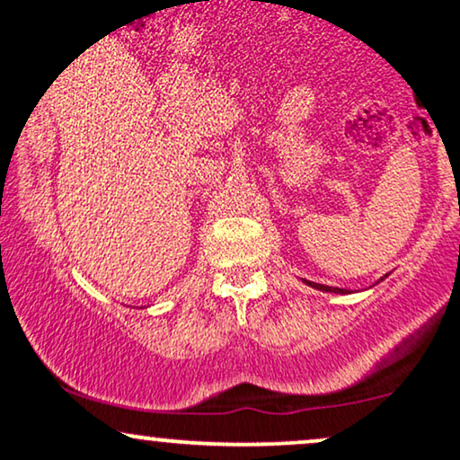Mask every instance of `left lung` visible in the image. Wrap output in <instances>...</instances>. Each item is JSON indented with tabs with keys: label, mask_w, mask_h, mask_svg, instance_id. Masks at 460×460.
Wrapping results in <instances>:
<instances>
[{
	"label": "left lung",
	"mask_w": 460,
	"mask_h": 460,
	"mask_svg": "<svg viewBox=\"0 0 460 460\" xmlns=\"http://www.w3.org/2000/svg\"><path fill=\"white\" fill-rule=\"evenodd\" d=\"M305 283L311 288H315V290H322V292H334V294H348V290H341V288H331V286H322V283H314V281H307L305 279Z\"/></svg>",
	"instance_id": "8db88e82"
}]
</instances>
